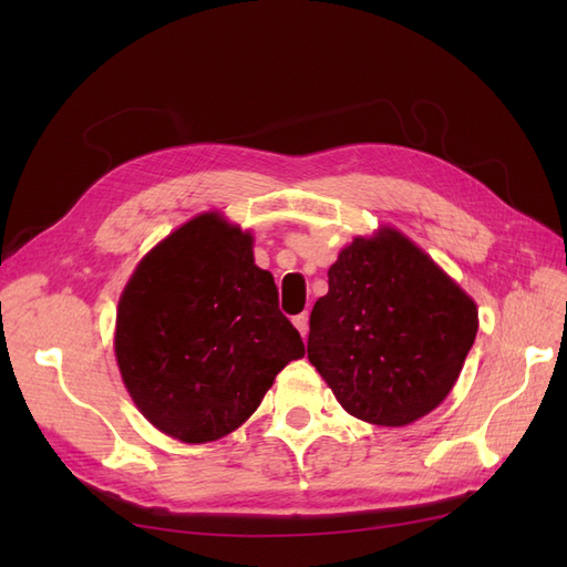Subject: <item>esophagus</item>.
Instances as JSON below:
<instances>
[{
    "instance_id": "obj_1",
    "label": "esophagus",
    "mask_w": 567,
    "mask_h": 567,
    "mask_svg": "<svg viewBox=\"0 0 567 567\" xmlns=\"http://www.w3.org/2000/svg\"><path fill=\"white\" fill-rule=\"evenodd\" d=\"M293 323H296V329L300 331V336L305 338V336H307V329H310V317H307V312L293 317Z\"/></svg>"
}]
</instances>
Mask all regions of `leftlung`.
<instances>
[{
	"mask_svg": "<svg viewBox=\"0 0 567 567\" xmlns=\"http://www.w3.org/2000/svg\"><path fill=\"white\" fill-rule=\"evenodd\" d=\"M477 333L475 302L406 236H357L315 302L307 357L348 414L406 425L454 388Z\"/></svg>",
	"mask_w": 567,
	"mask_h": 567,
	"instance_id": "obj_1",
	"label": "left lung"
}]
</instances>
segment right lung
Returning a JSON list of instances; mask_svg holds the SVG:
<instances>
[{
  "mask_svg": "<svg viewBox=\"0 0 567 567\" xmlns=\"http://www.w3.org/2000/svg\"><path fill=\"white\" fill-rule=\"evenodd\" d=\"M305 354L252 236L203 213L153 248L117 305L115 357L142 414L169 437L213 442L260 406Z\"/></svg>",
  "mask_w": 567,
  "mask_h": 567,
  "instance_id": "1",
  "label": "right lung"
}]
</instances>
